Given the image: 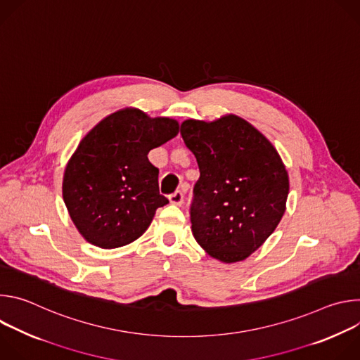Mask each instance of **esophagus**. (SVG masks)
Returning <instances> with one entry per match:
<instances>
[{
    "label": "esophagus",
    "instance_id": "34e87169",
    "mask_svg": "<svg viewBox=\"0 0 360 360\" xmlns=\"http://www.w3.org/2000/svg\"><path fill=\"white\" fill-rule=\"evenodd\" d=\"M169 202L172 205H182L184 202V193L181 191H175L174 193L169 195Z\"/></svg>",
    "mask_w": 360,
    "mask_h": 360
}]
</instances>
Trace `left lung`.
I'll return each mask as SVG.
<instances>
[{"mask_svg": "<svg viewBox=\"0 0 360 360\" xmlns=\"http://www.w3.org/2000/svg\"><path fill=\"white\" fill-rule=\"evenodd\" d=\"M181 135L199 179L191 203L192 233L215 259H246L281 222L289 178L274 145L245 120L184 121Z\"/></svg>", "mask_w": 360, "mask_h": 360, "instance_id": "obj_1", "label": "left lung"}]
</instances>
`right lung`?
Returning a JSON list of instances; mask_svg holds the SVG:
<instances>
[{
    "label": "right lung",
    "instance_id": "add662e5",
    "mask_svg": "<svg viewBox=\"0 0 360 360\" xmlns=\"http://www.w3.org/2000/svg\"><path fill=\"white\" fill-rule=\"evenodd\" d=\"M169 118L117 111L79 142L65 168L63 196L72 222L92 245L112 249L138 239L168 203L148 152L176 136Z\"/></svg>",
    "mask_w": 360,
    "mask_h": 360
}]
</instances>
